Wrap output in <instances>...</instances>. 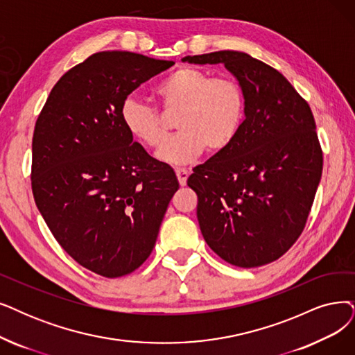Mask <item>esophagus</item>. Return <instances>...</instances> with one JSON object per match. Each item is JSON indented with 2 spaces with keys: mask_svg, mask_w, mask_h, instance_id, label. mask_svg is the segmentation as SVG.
Segmentation results:
<instances>
[{
  "mask_svg": "<svg viewBox=\"0 0 355 355\" xmlns=\"http://www.w3.org/2000/svg\"><path fill=\"white\" fill-rule=\"evenodd\" d=\"M176 176H178V180H179V185L185 187L188 176H189V172L187 168H176Z\"/></svg>",
  "mask_w": 355,
  "mask_h": 355,
  "instance_id": "34e87169",
  "label": "esophagus"
}]
</instances>
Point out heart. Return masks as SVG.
<instances>
[{"label": "heart", "mask_w": 355, "mask_h": 355, "mask_svg": "<svg viewBox=\"0 0 355 355\" xmlns=\"http://www.w3.org/2000/svg\"><path fill=\"white\" fill-rule=\"evenodd\" d=\"M155 96L166 113L179 112L180 131L157 153L164 163L188 164L207 150H229L246 121V94L240 83L202 68L176 69L155 87ZM121 118L125 130L150 148H159L168 137L162 112L138 98H125Z\"/></svg>", "instance_id": "1"}]
</instances>
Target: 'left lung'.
Returning <instances> with one entry per match:
<instances>
[{
	"label": "left lung",
	"instance_id": "obj_1",
	"mask_svg": "<svg viewBox=\"0 0 355 355\" xmlns=\"http://www.w3.org/2000/svg\"><path fill=\"white\" fill-rule=\"evenodd\" d=\"M220 64L246 94L233 146L196 166L188 187L208 246L240 268L281 258L300 237L319 187L323 154L309 103L279 71L237 51L182 58Z\"/></svg>",
	"mask_w": 355,
	"mask_h": 355
}]
</instances>
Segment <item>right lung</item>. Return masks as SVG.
<instances>
[{
	"instance_id": "1",
	"label": "right lung",
	"mask_w": 355,
	"mask_h": 355,
	"mask_svg": "<svg viewBox=\"0 0 355 355\" xmlns=\"http://www.w3.org/2000/svg\"><path fill=\"white\" fill-rule=\"evenodd\" d=\"M175 62L93 53L58 80L35 125L32 191L56 242L89 271L128 275L150 257L179 182L125 130L121 106Z\"/></svg>"
}]
</instances>
